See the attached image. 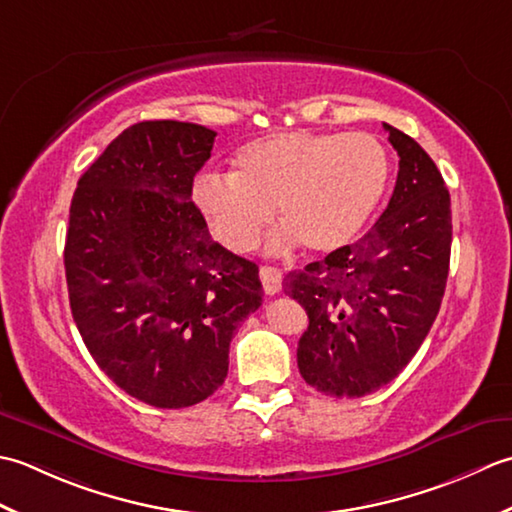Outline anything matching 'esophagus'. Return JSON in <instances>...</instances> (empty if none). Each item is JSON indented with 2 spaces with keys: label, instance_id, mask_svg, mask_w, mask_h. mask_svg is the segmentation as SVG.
<instances>
[{
  "label": "esophagus",
  "instance_id": "esophagus-1",
  "mask_svg": "<svg viewBox=\"0 0 512 512\" xmlns=\"http://www.w3.org/2000/svg\"><path fill=\"white\" fill-rule=\"evenodd\" d=\"M260 283H263V289L267 296L278 294L283 289V274L276 267H260Z\"/></svg>",
  "mask_w": 512,
  "mask_h": 512
}]
</instances>
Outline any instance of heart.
<instances>
[{
  "instance_id": "heart-1",
  "label": "heart",
  "mask_w": 512,
  "mask_h": 512,
  "mask_svg": "<svg viewBox=\"0 0 512 512\" xmlns=\"http://www.w3.org/2000/svg\"><path fill=\"white\" fill-rule=\"evenodd\" d=\"M232 174L203 172L192 185L198 214L221 245L249 252L278 207L285 227L271 247L302 241L314 254L349 245L378 210L391 161L364 132H283L245 143Z\"/></svg>"
}]
</instances>
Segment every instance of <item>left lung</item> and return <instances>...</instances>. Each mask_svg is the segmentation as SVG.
I'll list each match as a JSON object with an SVG mask.
<instances>
[{
    "instance_id": "8db88e82",
    "label": "left lung",
    "mask_w": 512,
    "mask_h": 512,
    "mask_svg": "<svg viewBox=\"0 0 512 512\" xmlns=\"http://www.w3.org/2000/svg\"><path fill=\"white\" fill-rule=\"evenodd\" d=\"M384 130L400 156L387 210L360 241L283 283L309 316L300 375L333 398H362L391 382L431 331L446 289L451 196L420 143L389 123Z\"/></svg>"
}]
</instances>
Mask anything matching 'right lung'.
<instances>
[{"label": "right lung", "mask_w": 512, "mask_h": 512, "mask_svg": "<svg viewBox=\"0 0 512 512\" xmlns=\"http://www.w3.org/2000/svg\"><path fill=\"white\" fill-rule=\"evenodd\" d=\"M214 139L196 123L130 125L70 203L72 318L99 369L156 409L210 398L238 325L263 302L256 263L214 243L192 203Z\"/></svg>", "instance_id": "1"}]
</instances>
